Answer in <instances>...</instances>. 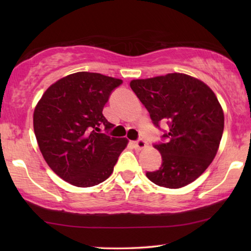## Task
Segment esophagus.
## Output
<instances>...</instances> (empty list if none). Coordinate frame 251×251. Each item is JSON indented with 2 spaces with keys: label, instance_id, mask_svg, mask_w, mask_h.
I'll return each mask as SVG.
<instances>
[{
  "label": "esophagus",
  "instance_id": "obj_1",
  "mask_svg": "<svg viewBox=\"0 0 251 251\" xmlns=\"http://www.w3.org/2000/svg\"><path fill=\"white\" fill-rule=\"evenodd\" d=\"M134 146L137 151H142V150H144V148H146L147 144L145 141H144V139H138L137 142L134 143Z\"/></svg>",
  "mask_w": 251,
  "mask_h": 251
}]
</instances>
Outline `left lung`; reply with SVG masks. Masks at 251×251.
<instances>
[{
	"label": "left lung",
	"mask_w": 251,
	"mask_h": 251,
	"mask_svg": "<svg viewBox=\"0 0 251 251\" xmlns=\"http://www.w3.org/2000/svg\"><path fill=\"white\" fill-rule=\"evenodd\" d=\"M131 90L145 105L152 123H167L166 143L155 145L161 167L148 179L166 188H181L196 180L217 154L224 133V110L217 96L201 79L171 73L133 79Z\"/></svg>",
	"instance_id": "left-lung-1"
}]
</instances>
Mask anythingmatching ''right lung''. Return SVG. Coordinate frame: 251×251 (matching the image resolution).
Instances as JSON below:
<instances>
[{
    "mask_svg": "<svg viewBox=\"0 0 251 251\" xmlns=\"http://www.w3.org/2000/svg\"><path fill=\"white\" fill-rule=\"evenodd\" d=\"M123 83L100 73L77 72L44 92L33 114L34 133L50 168L77 187H92L112 175L128 139L97 133L114 126L103 115L110 93Z\"/></svg>",
    "mask_w": 251,
    "mask_h": 251,
    "instance_id": "1",
    "label": "right lung"
}]
</instances>
